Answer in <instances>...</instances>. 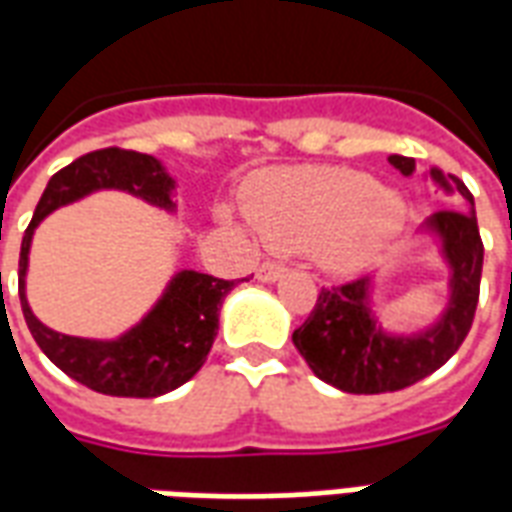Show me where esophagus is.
I'll return each instance as SVG.
<instances>
[{
    "label": "esophagus",
    "mask_w": 512,
    "mask_h": 512,
    "mask_svg": "<svg viewBox=\"0 0 512 512\" xmlns=\"http://www.w3.org/2000/svg\"><path fill=\"white\" fill-rule=\"evenodd\" d=\"M281 275H283V264H278V261H264L259 270H256V278L264 283L278 281Z\"/></svg>",
    "instance_id": "obj_1"
}]
</instances>
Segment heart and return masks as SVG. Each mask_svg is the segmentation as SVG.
<instances>
[{"mask_svg": "<svg viewBox=\"0 0 512 512\" xmlns=\"http://www.w3.org/2000/svg\"><path fill=\"white\" fill-rule=\"evenodd\" d=\"M248 218L281 251H313L324 270H363L404 223V201L363 171L302 166L275 171L248 190Z\"/></svg>", "mask_w": 512, "mask_h": 512, "instance_id": "1", "label": "heart"}]
</instances>
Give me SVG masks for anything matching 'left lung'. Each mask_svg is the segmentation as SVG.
<instances>
[{"mask_svg":"<svg viewBox=\"0 0 512 512\" xmlns=\"http://www.w3.org/2000/svg\"><path fill=\"white\" fill-rule=\"evenodd\" d=\"M401 174H412L414 158L390 155ZM436 185L458 193L475 207L472 193L453 174L431 169ZM428 231L442 242V256L450 264V300L442 319L414 335H390L371 313V278L322 289L311 316L292 333L297 352L322 382L343 393L376 395L404 390L434 374L458 352L475 322L480 275H483V240L475 210H439L428 218Z\"/></svg>","mask_w":512,"mask_h":512,"instance_id":"obj_1","label":"left lung"}]
</instances>
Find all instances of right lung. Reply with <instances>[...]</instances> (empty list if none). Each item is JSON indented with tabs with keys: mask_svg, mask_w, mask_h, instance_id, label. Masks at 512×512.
<instances>
[{
	"mask_svg": "<svg viewBox=\"0 0 512 512\" xmlns=\"http://www.w3.org/2000/svg\"><path fill=\"white\" fill-rule=\"evenodd\" d=\"M95 190H128L163 210H174V179L160 160L133 149H95L48 179L26 226L18 259V297L26 327L59 371L87 384L89 390L119 398H158L199 374L218 335V313L226 294L240 283L212 278L204 272H177L155 308L117 341H89L51 330L26 302V264L37 223L48 212L84 199ZM2 278V275H0ZM245 281V278H242Z\"/></svg>",
	"mask_w": 512,
	"mask_h": 512,
	"instance_id": "right-lung-1",
	"label": "right lung"
}]
</instances>
